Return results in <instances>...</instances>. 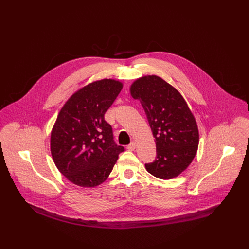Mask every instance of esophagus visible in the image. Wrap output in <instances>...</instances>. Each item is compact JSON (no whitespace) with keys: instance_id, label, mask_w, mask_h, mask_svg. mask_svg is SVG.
I'll list each match as a JSON object with an SVG mask.
<instances>
[{"instance_id":"esophagus-1","label":"esophagus","mask_w":249,"mask_h":249,"mask_svg":"<svg viewBox=\"0 0 249 249\" xmlns=\"http://www.w3.org/2000/svg\"><path fill=\"white\" fill-rule=\"evenodd\" d=\"M135 148H136V143H134V142H132V143H131L130 145L127 146V149H128L129 151H134Z\"/></svg>"}]
</instances>
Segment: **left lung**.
I'll list each match as a JSON object with an SVG mask.
<instances>
[{"label":"left lung","mask_w":249,"mask_h":249,"mask_svg":"<svg viewBox=\"0 0 249 249\" xmlns=\"http://www.w3.org/2000/svg\"><path fill=\"white\" fill-rule=\"evenodd\" d=\"M130 93L143 106L155 137L157 158L145 164L146 169L160 179L174 178L189 166L198 150L194 115L180 92L158 76L137 79Z\"/></svg>","instance_id":"obj_1"}]
</instances>
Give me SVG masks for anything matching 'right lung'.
Here are the masks:
<instances>
[{"instance_id":"obj_1","label":"right lung","mask_w":249,"mask_h":249,"mask_svg":"<svg viewBox=\"0 0 249 249\" xmlns=\"http://www.w3.org/2000/svg\"><path fill=\"white\" fill-rule=\"evenodd\" d=\"M122 88L112 79L92 82L73 93L58 114L51 131V155L59 171L78 186L104 182L124 152L104 120Z\"/></svg>"}]
</instances>
